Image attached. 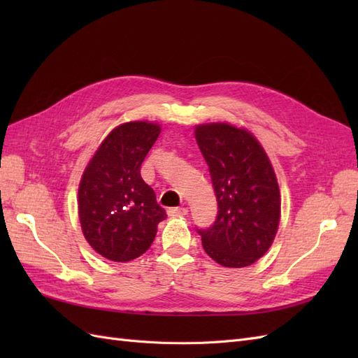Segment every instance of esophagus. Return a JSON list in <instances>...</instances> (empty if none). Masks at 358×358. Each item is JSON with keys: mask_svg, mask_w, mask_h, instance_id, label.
<instances>
[{"mask_svg": "<svg viewBox=\"0 0 358 358\" xmlns=\"http://www.w3.org/2000/svg\"><path fill=\"white\" fill-rule=\"evenodd\" d=\"M167 213L170 216H185V215H188V209L187 208H169Z\"/></svg>", "mask_w": 358, "mask_h": 358, "instance_id": "34e87169", "label": "esophagus"}]
</instances>
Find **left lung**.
<instances>
[{
  "mask_svg": "<svg viewBox=\"0 0 358 358\" xmlns=\"http://www.w3.org/2000/svg\"><path fill=\"white\" fill-rule=\"evenodd\" d=\"M218 201L213 225L200 230L206 254L224 267L262 258L278 231L280 194L272 164L258 140L230 124L196 127Z\"/></svg>",
  "mask_w": 358,
  "mask_h": 358,
  "instance_id": "1",
  "label": "left lung"
}]
</instances>
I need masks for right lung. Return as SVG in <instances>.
I'll use <instances>...</instances> for the list:
<instances>
[{
    "instance_id": "right-lung-1",
    "label": "right lung",
    "mask_w": 358,
    "mask_h": 358,
    "mask_svg": "<svg viewBox=\"0 0 358 358\" xmlns=\"http://www.w3.org/2000/svg\"><path fill=\"white\" fill-rule=\"evenodd\" d=\"M161 128L127 122L96 149L79 185V220L85 239L96 252L117 263L131 262L152 245L157 225L167 218L140 167Z\"/></svg>"
}]
</instances>
